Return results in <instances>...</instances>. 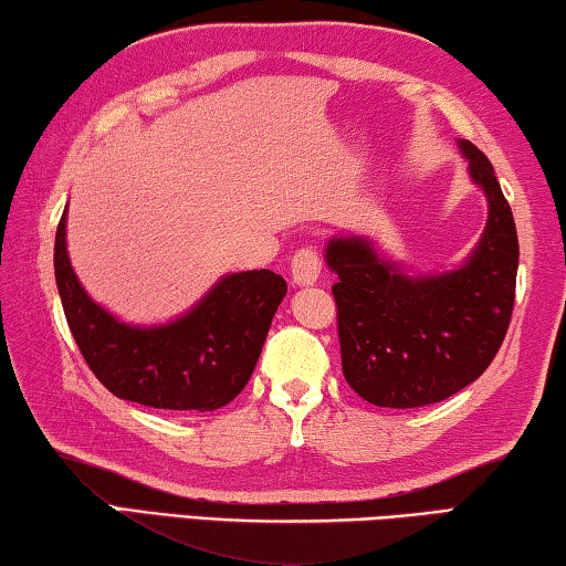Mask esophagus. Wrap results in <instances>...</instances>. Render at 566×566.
I'll use <instances>...</instances> for the list:
<instances>
[{
	"label": "esophagus",
	"mask_w": 566,
	"mask_h": 566,
	"mask_svg": "<svg viewBox=\"0 0 566 566\" xmlns=\"http://www.w3.org/2000/svg\"><path fill=\"white\" fill-rule=\"evenodd\" d=\"M291 275L295 285H311L321 275V255L313 248H301L291 261Z\"/></svg>",
	"instance_id": "esophagus-1"
}]
</instances>
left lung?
<instances>
[{
  "label": "left lung",
  "mask_w": 566,
  "mask_h": 566,
  "mask_svg": "<svg viewBox=\"0 0 566 566\" xmlns=\"http://www.w3.org/2000/svg\"><path fill=\"white\" fill-rule=\"evenodd\" d=\"M469 175L489 202L486 228L464 265L409 275L368 238L340 235L326 245L338 275V340L344 376L374 406L416 409L439 403L484 374L514 311L518 240L512 208L492 163L459 140Z\"/></svg>",
  "instance_id": "1"
}]
</instances>
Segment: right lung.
<instances>
[{"instance_id": "1", "label": "right lung", "mask_w": 566, "mask_h": 566, "mask_svg": "<svg viewBox=\"0 0 566 566\" xmlns=\"http://www.w3.org/2000/svg\"><path fill=\"white\" fill-rule=\"evenodd\" d=\"M64 318L92 374L109 394L150 409L216 411L243 391L289 285L273 271L222 275L163 326H129L82 289L67 255V208L54 238Z\"/></svg>"}]
</instances>
